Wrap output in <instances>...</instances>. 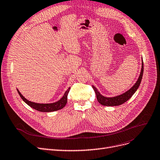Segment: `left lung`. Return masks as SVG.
<instances>
[{"instance_id":"1","label":"left lung","mask_w":160,"mask_h":160,"mask_svg":"<svg viewBox=\"0 0 160 160\" xmlns=\"http://www.w3.org/2000/svg\"><path fill=\"white\" fill-rule=\"evenodd\" d=\"M143 72L144 63L142 58V68L137 81L136 82V83L134 84V86L130 88L128 90H127L125 93L120 94L119 96H116L114 97H105L99 93V92L98 90V89L95 86H92L93 89L95 91V93L96 94V97L98 102L99 103H101L102 105L110 106V107H112V106H118L122 105V103L127 102L128 100L132 96V95L136 92V91L138 90V88L141 83L142 78Z\"/></svg>"}]
</instances>
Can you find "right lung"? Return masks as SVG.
<instances>
[{
  "instance_id": "obj_1",
  "label": "right lung",
  "mask_w": 160,
  "mask_h": 160,
  "mask_svg": "<svg viewBox=\"0 0 160 160\" xmlns=\"http://www.w3.org/2000/svg\"><path fill=\"white\" fill-rule=\"evenodd\" d=\"M70 88H68L67 90L65 92L64 96L62 98L59 99L58 101L54 102V103H35L31 101H29L26 98L23 96L22 94L20 92V91L17 89L20 98L22 99V100L26 104H28L29 106L35 110L41 112H52L58 111L59 109H62L65 105H66L67 103V96L68 93L70 91Z\"/></svg>"
}]
</instances>
